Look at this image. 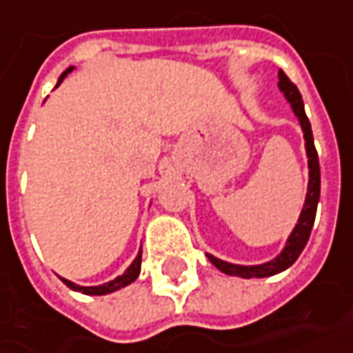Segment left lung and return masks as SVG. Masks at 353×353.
Here are the masks:
<instances>
[{"label": "left lung", "instance_id": "1", "mask_svg": "<svg viewBox=\"0 0 353 353\" xmlns=\"http://www.w3.org/2000/svg\"><path fill=\"white\" fill-rule=\"evenodd\" d=\"M278 88H280V92H284V96H286V100L290 102V106H292L297 121L301 125V131H303L309 168L307 195H305V203H303V208H301L299 218H297L296 228L292 230V234L286 239V245L282 247V251L274 259H270L267 263H261V265H234V263H228V261H222V259L207 253L208 261L218 270H222L224 274H230V276L267 278L274 276L278 272L286 270L288 267H292L297 261V257L301 255L303 247L307 245V239L311 236V230H313V222H315V214H317L319 196H321V170H319V157L317 150H315V143H313L311 123H309L307 116H305L303 100H301L297 86L284 75V71H278Z\"/></svg>", "mask_w": 353, "mask_h": 353}]
</instances>
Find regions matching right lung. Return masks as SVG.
<instances>
[{"label": "right lung", "mask_w": 353, "mask_h": 353, "mask_svg": "<svg viewBox=\"0 0 353 353\" xmlns=\"http://www.w3.org/2000/svg\"><path fill=\"white\" fill-rule=\"evenodd\" d=\"M73 69H75V67H69V69H65V71L61 73V77L57 79L56 88L63 83V79H65ZM141 253H143V251L139 249V255L133 259V263L127 267L125 272H123V274H119V276H116L114 280L106 282V284H98V286H79V284L71 282V280H67V278H61V280H63V284H65V286H69L71 290H75V292H81V294H86V296H106V294H112V292H117V290H121V288L129 286L131 282H135L137 278H139V274H141Z\"/></svg>", "instance_id": "right-lung-1"}]
</instances>
